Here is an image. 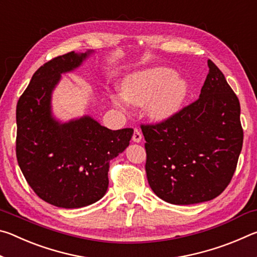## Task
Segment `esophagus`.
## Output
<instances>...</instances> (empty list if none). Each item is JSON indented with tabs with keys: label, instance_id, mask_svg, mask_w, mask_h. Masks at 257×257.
Masks as SVG:
<instances>
[{
	"label": "esophagus",
	"instance_id": "34e87169",
	"mask_svg": "<svg viewBox=\"0 0 257 257\" xmlns=\"http://www.w3.org/2000/svg\"><path fill=\"white\" fill-rule=\"evenodd\" d=\"M142 138H143V136H142L141 132H139L138 129H135L134 135H133V141H134L135 143H139V142L142 141Z\"/></svg>",
	"mask_w": 257,
	"mask_h": 257
}]
</instances>
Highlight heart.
I'll list each match as a JSON object with an SVG mask.
<instances>
[{
	"mask_svg": "<svg viewBox=\"0 0 257 257\" xmlns=\"http://www.w3.org/2000/svg\"><path fill=\"white\" fill-rule=\"evenodd\" d=\"M121 90L123 96H112L114 105L123 108L125 99L138 106L146 104L149 118L156 122H163L180 110L188 96L189 84L171 68L153 67L124 77Z\"/></svg>",
	"mask_w": 257,
	"mask_h": 257,
	"instance_id": "obj_1",
	"label": "heart"
}]
</instances>
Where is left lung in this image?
<instances>
[{"instance_id": "8db88e82", "label": "left lung", "mask_w": 257, "mask_h": 257, "mask_svg": "<svg viewBox=\"0 0 257 257\" xmlns=\"http://www.w3.org/2000/svg\"><path fill=\"white\" fill-rule=\"evenodd\" d=\"M196 102L171 119L142 125L146 175L156 196L175 205L211 201L227 188L242 147L240 104L211 60Z\"/></svg>"}]
</instances>
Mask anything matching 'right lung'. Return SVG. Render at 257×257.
I'll return each mask as SVG.
<instances>
[{
	"mask_svg": "<svg viewBox=\"0 0 257 257\" xmlns=\"http://www.w3.org/2000/svg\"><path fill=\"white\" fill-rule=\"evenodd\" d=\"M93 50L70 52L34 73L17 104V160L38 197L62 208L90 205L105 195L110 161L129 146L134 130H111L90 115L62 122L52 94L64 73L79 68Z\"/></svg>",
	"mask_w": 257,
	"mask_h": 257,
	"instance_id": "right-lung-1",
	"label": "right lung"
}]
</instances>
